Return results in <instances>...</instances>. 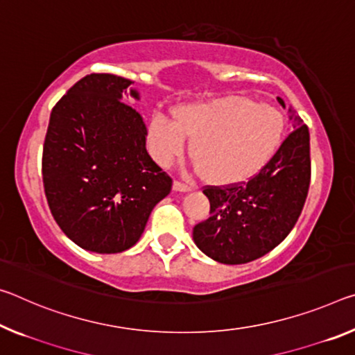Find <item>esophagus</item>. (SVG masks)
<instances>
[{
    "mask_svg": "<svg viewBox=\"0 0 355 355\" xmlns=\"http://www.w3.org/2000/svg\"><path fill=\"white\" fill-rule=\"evenodd\" d=\"M194 188L191 187V184L187 183H182V182H173V191H180V193H188V191H193Z\"/></svg>",
    "mask_w": 355,
    "mask_h": 355,
    "instance_id": "esophagus-1",
    "label": "esophagus"
}]
</instances>
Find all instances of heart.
<instances>
[{
	"label": "heart",
	"mask_w": 355,
	"mask_h": 355,
	"mask_svg": "<svg viewBox=\"0 0 355 355\" xmlns=\"http://www.w3.org/2000/svg\"><path fill=\"white\" fill-rule=\"evenodd\" d=\"M173 121L162 115L150 120L147 147L162 167L183 153L189 140V157L202 180L234 184L254 177L277 151L283 136V115L268 104L245 96H223L204 103L180 104Z\"/></svg>",
	"instance_id": "1"
}]
</instances>
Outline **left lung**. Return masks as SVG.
I'll use <instances>...</instances> for the list:
<instances>
[{
    "instance_id": "8db88e82",
    "label": "left lung",
    "mask_w": 355,
    "mask_h": 355,
    "mask_svg": "<svg viewBox=\"0 0 355 355\" xmlns=\"http://www.w3.org/2000/svg\"><path fill=\"white\" fill-rule=\"evenodd\" d=\"M284 105V101L278 98ZM294 125L277 153L248 182L205 187L211 216L196 224L198 248L221 263L237 266L262 257L294 229L305 205L311 159L309 132L295 110Z\"/></svg>"
}]
</instances>
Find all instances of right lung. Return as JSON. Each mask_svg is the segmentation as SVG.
<instances>
[{
  "label": "right lung",
  "mask_w": 355,
  "mask_h": 355,
  "mask_svg": "<svg viewBox=\"0 0 355 355\" xmlns=\"http://www.w3.org/2000/svg\"><path fill=\"white\" fill-rule=\"evenodd\" d=\"M131 80L89 74L55 104L42 150V182L60 229L99 254L139 241L172 178L147 151V126L123 103ZM131 96L139 93L131 89Z\"/></svg>",
  "instance_id": "right-lung-1"
}]
</instances>
